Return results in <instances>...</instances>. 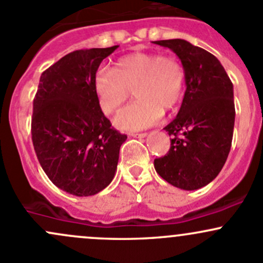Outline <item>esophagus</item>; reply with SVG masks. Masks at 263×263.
<instances>
[{
  "mask_svg": "<svg viewBox=\"0 0 263 263\" xmlns=\"http://www.w3.org/2000/svg\"><path fill=\"white\" fill-rule=\"evenodd\" d=\"M147 133H139V134H137V133H135V134H132V137H134V138H145L147 137Z\"/></svg>",
  "mask_w": 263,
  "mask_h": 263,
  "instance_id": "1",
  "label": "esophagus"
}]
</instances>
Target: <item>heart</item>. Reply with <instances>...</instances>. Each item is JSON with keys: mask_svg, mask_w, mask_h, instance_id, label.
<instances>
[{"mask_svg": "<svg viewBox=\"0 0 263 263\" xmlns=\"http://www.w3.org/2000/svg\"><path fill=\"white\" fill-rule=\"evenodd\" d=\"M186 74L182 64L171 55L134 53L123 57L114 69L101 68L93 78V90L102 112L118 111L129 99L137 101L115 118L121 130H143L159 123L163 110H172L185 91Z\"/></svg>", "mask_w": 263, "mask_h": 263, "instance_id": "heart-1", "label": "heart"}]
</instances>
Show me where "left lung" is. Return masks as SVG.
Returning a JSON list of instances; mask_svg holds the SVG:
<instances>
[{"instance_id": "obj_1", "label": "left lung", "mask_w": 263, "mask_h": 263, "mask_svg": "<svg viewBox=\"0 0 263 263\" xmlns=\"http://www.w3.org/2000/svg\"><path fill=\"white\" fill-rule=\"evenodd\" d=\"M180 58L186 91L177 116L164 128L171 148L154 159L163 180L182 190L210 183L223 168L232 147L235 109L233 83L215 55L183 39L154 42Z\"/></svg>"}]
</instances>
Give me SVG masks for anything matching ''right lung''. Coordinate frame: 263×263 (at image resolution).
<instances>
[{
  "label": "right lung",
  "instance_id": "obj_1",
  "mask_svg": "<svg viewBox=\"0 0 263 263\" xmlns=\"http://www.w3.org/2000/svg\"><path fill=\"white\" fill-rule=\"evenodd\" d=\"M119 45L67 54L40 76L31 139L39 163L61 190L91 196L110 185L126 135L100 109L93 78Z\"/></svg>",
  "mask_w": 263,
  "mask_h": 263
}]
</instances>
